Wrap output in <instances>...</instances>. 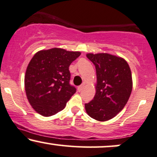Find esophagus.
I'll return each instance as SVG.
<instances>
[{"instance_id":"34e87169","label":"esophagus","mask_w":157,"mask_h":157,"mask_svg":"<svg viewBox=\"0 0 157 157\" xmlns=\"http://www.w3.org/2000/svg\"><path fill=\"white\" fill-rule=\"evenodd\" d=\"M83 88H84V84H82V85L78 86V91L81 92L83 90Z\"/></svg>"}]
</instances>
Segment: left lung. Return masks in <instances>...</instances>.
Masks as SVG:
<instances>
[{"label":"left lung","mask_w":157,"mask_h":157,"mask_svg":"<svg viewBox=\"0 0 157 157\" xmlns=\"http://www.w3.org/2000/svg\"><path fill=\"white\" fill-rule=\"evenodd\" d=\"M96 70V93L85 110L92 118L106 121L124 108L132 90L129 65L124 59L106 53H87Z\"/></svg>","instance_id":"8db88e82"}]
</instances>
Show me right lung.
<instances>
[{
  "mask_svg": "<svg viewBox=\"0 0 157 157\" xmlns=\"http://www.w3.org/2000/svg\"><path fill=\"white\" fill-rule=\"evenodd\" d=\"M81 55L54 48L38 51L32 57L25 75V90L29 104L45 117L56 115L65 107L76 89L70 84L69 67Z\"/></svg>",
  "mask_w": 157,
  "mask_h": 157,
  "instance_id": "1",
  "label": "right lung"
}]
</instances>
